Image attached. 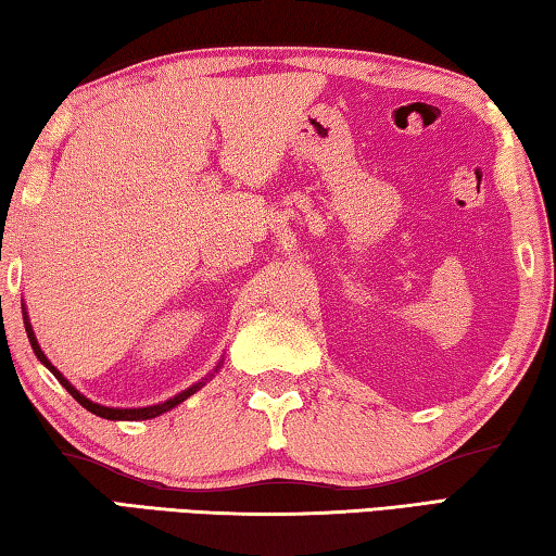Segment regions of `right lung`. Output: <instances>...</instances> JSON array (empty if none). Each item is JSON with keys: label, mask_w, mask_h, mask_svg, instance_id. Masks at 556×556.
<instances>
[{"label": "right lung", "mask_w": 556, "mask_h": 556, "mask_svg": "<svg viewBox=\"0 0 556 556\" xmlns=\"http://www.w3.org/2000/svg\"><path fill=\"white\" fill-rule=\"evenodd\" d=\"M24 326H26V336H29V343H31V348H34V353H36V357H39V361L46 365V368H49L53 375H55V380H59L65 390H68L71 394H73V400L78 402V404H83V407H86L88 412H92V414H98V417H102V419H112V421H119V419H125V421H139V419H154V417H159V414H164V412H168V409H174L176 404H181L184 400H188L191 397V394L195 392V390H201L203 388V382H195L193 388H188V390H184V392H178L176 397H172V400H166V402H159V404H152V407H135V409H119V407H105V404H98V402H92V400H88L86 394H80L78 390L73 388V384L63 378V372L55 368V365L49 361V357H46V353L41 351V345H39V341H36V336H34V328H31V324H29V316H26V308H24ZM223 363V361H220ZM220 363L215 365V372H218V368H220ZM208 380V378H205Z\"/></svg>", "instance_id": "add662e5"}]
</instances>
